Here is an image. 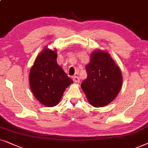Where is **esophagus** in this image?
<instances>
[{
    "label": "esophagus",
    "mask_w": 148,
    "mask_h": 148,
    "mask_svg": "<svg viewBox=\"0 0 148 148\" xmlns=\"http://www.w3.org/2000/svg\"><path fill=\"white\" fill-rule=\"evenodd\" d=\"M73 80H74V82H76V83H79L80 82V78L78 77V76H73Z\"/></svg>",
    "instance_id": "34e87169"
}]
</instances>
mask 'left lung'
Here are the masks:
<instances>
[{
    "label": "left lung",
    "instance_id": "1",
    "mask_svg": "<svg viewBox=\"0 0 148 148\" xmlns=\"http://www.w3.org/2000/svg\"><path fill=\"white\" fill-rule=\"evenodd\" d=\"M85 68L87 78L82 82L81 88L88 102L96 108L108 105L121 90V69L107 51L100 49L92 51Z\"/></svg>",
    "mask_w": 148,
    "mask_h": 148
}]
</instances>
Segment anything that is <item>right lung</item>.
Instances as JSON below:
<instances>
[{"mask_svg":"<svg viewBox=\"0 0 148 148\" xmlns=\"http://www.w3.org/2000/svg\"><path fill=\"white\" fill-rule=\"evenodd\" d=\"M56 49L46 47L36 57L29 74V86L35 98L46 107L60 103L73 80L57 63Z\"/></svg>","mask_w":148,"mask_h":148,"instance_id":"right-lung-1","label":"right lung"}]
</instances>
